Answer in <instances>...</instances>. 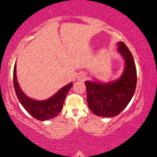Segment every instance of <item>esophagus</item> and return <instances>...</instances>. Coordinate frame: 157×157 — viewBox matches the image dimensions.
<instances>
[{
	"instance_id": "obj_1",
	"label": "esophagus",
	"mask_w": 157,
	"mask_h": 157,
	"mask_svg": "<svg viewBox=\"0 0 157 157\" xmlns=\"http://www.w3.org/2000/svg\"><path fill=\"white\" fill-rule=\"evenodd\" d=\"M77 78H78V80H83L86 79V76H85V75H83V74H80Z\"/></svg>"
}]
</instances>
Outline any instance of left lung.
I'll return each mask as SVG.
<instances>
[{
    "mask_svg": "<svg viewBox=\"0 0 157 157\" xmlns=\"http://www.w3.org/2000/svg\"><path fill=\"white\" fill-rule=\"evenodd\" d=\"M118 52L125 60V68L117 80L102 83L86 81L88 105L100 117H115L131 101L136 86V68L130 50L123 42H119Z\"/></svg>",
    "mask_w": 157,
    "mask_h": 157,
    "instance_id": "1",
    "label": "left lung"
}]
</instances>
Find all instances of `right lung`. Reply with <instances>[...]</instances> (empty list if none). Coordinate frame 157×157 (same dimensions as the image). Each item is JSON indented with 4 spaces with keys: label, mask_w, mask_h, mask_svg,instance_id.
<instances>
[{
    "label": "right lung",
    "mask_w": 157,
    "mask_h": 157,
    "mask_svg": "<svg viewBox=\"0 0 157 157\" xmlns=\"http://www.w3.org/2000/svg\"><path fill=\"white\" fill-rule=\"evenodd\" d=\"M13 82L16 95L21 105L34 118L40 121L50 120L58 115V113L62 110L66 94L73 86L72 82H70L59 90L54 96L50 97L49 99L42 101L35 100L27 97L23 92L22 89L20 88L17 80V75H16V64H15L14 67Z\"/></svg>",
    "instance_id": "right-lung-1"
}]
</instances>
